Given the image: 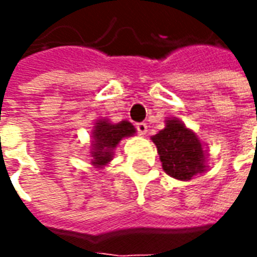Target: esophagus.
Returning <instances> with one entry per match:
<instances>
[{
  "instance_id": "1",
  "label": "esophagus",
  "mask_w": 257,
  "mask_h": 257,
  "mask_svg": "<svg viewBox=\"0 0 257 257\" xmlns=\"http://www.w3.org/2000/svg\"><path fill=\"white\" fill-rule=\"evenodd\" d=\"M136 131L139 135H146L147 132V125L145 122H138L136 123Z\"/></svg>"
}]
</instances>
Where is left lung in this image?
Returning a JSON list of instances; mask_svg holds the SVG:
<instances>
[{
  "label": "left lung",
  "mask_w": 257,
  "mask_h": 257,
  "mask_svg": "<svg viewBox=\"0 0 257 257\" xmlns=\"http://www.w3.org/2000/svg\"><path fill=\"white\" fill-rule=\"evenodd\" d=\"M156 143L164 171L179 180H190L205 171V154L197 135L176 119L151 138Z\"/></svg>",
  "instance_id": "obj_1"
}]
</instances>
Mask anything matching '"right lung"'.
Masks as SVG:
<instances>
[{
	"label": "right lung",
	"mask_w": 257,
	"mask_h": 257,
	"mask_svg": "<svg viewBox=\"0 0 257 257\" xmlns=\"http://www.w3.org/2000/svg\"><path fill=\"white\" fill-rule=\"evenodd\" d=\"M134 125L128 121H121L118 123H110L107 121L96 122L93 131V165L103 167L111 161L112 150L119 143V140L134 135Z\"/></svg>",
	"instance_id": "add662e5"
}]
</instances>
